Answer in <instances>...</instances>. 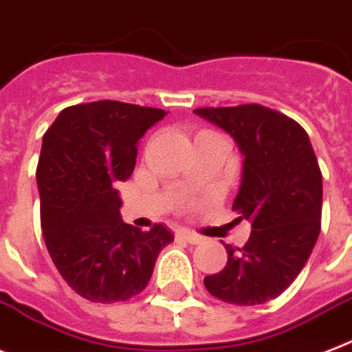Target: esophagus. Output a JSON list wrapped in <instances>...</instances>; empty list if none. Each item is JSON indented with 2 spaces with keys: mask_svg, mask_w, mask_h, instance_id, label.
I'll return each instance as SVG.
<instances>
[{
  "mask_svg": "<svg viewBox=\"0 0 352 352\" xmlns=\"http://www.w3.org/2000/svg\"><path fill=\"white\" fill-rule=\"evenodd\" d=\"M178 235H182L183 239L188 241L190 245H197V243H201V241H203L201 235L194 234V232H190V230H185V228H182V230H178Z\"/></svg>",
  "mask_w": 352,
  "mask_h": 352,
  "instance_id": "1",
  "label": "esophagus"
}]
</instances>
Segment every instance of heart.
<instances>
[{"mask_svg":"<svg viewBox=\"0 0 352 352\" xmlns=\"http://www.w3.org/2000/svg\"><path fill=\"white\" fill-rule=\"evenodd\" d=\"M207 135H217V133H214V131H210V129H203L197 133L196 138H201V136H207Z\"/></svg>","mask_w":352,"mask_h":352,"instance_id":"1","label":"heart"}]
</instances>
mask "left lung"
I'll list each match as a JSON object with an SVG mask.
<instances>
[{
  "label": "left lung",
  "mask_w": 352,
  "mask_h": 352,
  "mask_svg": "<svg viewBox=\"0 0 352 352\" xmlns=\"http://www.w3.org/2000/svg\"><path fill=\"white\" fill-rule=\"evenodd\" d=\"M234 136L245 155L232 210L252 223L243 248L207 275L210 295L235 306L264 304L286 292L313 252L322 219V173L304 127L261 104L194 109Z\"/></svg>",
  "instance_id": "obj_1"
}]
</instances>
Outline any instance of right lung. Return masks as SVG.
I'll list each match as a JSON object with an SVG mask.
<instances>
[{
    "instance_id": "right-lung-1",
    "label": "right lung",
    "mask_w": 352,
    "mask_h": 352,
    "mask_svg": "<svg viewBox=\"0 0 352 352\" xmlns=\"http://www.w3.org/2000/svg\"><path fill=\"white\" fill-rule=\"evenodd\" d=\"M165 115L118 100L77 104L43 136L41 230L60 277L86 300L111 304L138 295L174 241L164 225L142 232L118 210L117 185L135 170L138 140Z\"/></svg>"
}]
</instances>
